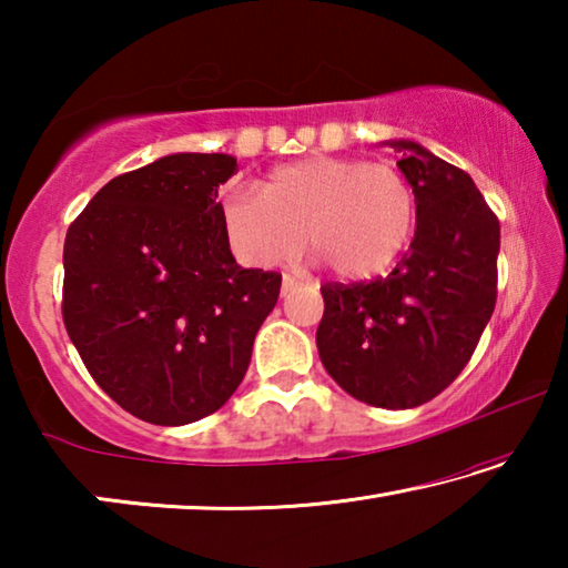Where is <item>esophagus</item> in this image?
<instances>
[{"label": "esophagus", "instance_id": "obj_1", "mask_svg": "<svg viewBox=\"0 0 568 568\" xmlns=\"http://www.w3.org/2000/svg\"><path fill=\"white\" fill-rule=\"evenodd\" d=\"M295 285V275H291V273H285L283 275V295L287 293V291H291V287Z\"/></svg>", "mask_w": 568, "mask_h": 568}]
</instances>
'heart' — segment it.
I'll list each match as a JSON object with an SVG mask.
<instances>
[{
    "instance_id": "obj_1",
    "label": "heart",
    "mask_w": 568,
    "mask_h": 568,
    "mask_svg": "<svg viewBox=\"0 0 568 568\" xmlns=\"http://www.w3.org/2000/svg\"><path fill=\"white\" fill-rule=\"evenodd\" d=\"M240 261L273 267L311 247L343 281H371L396 263L416 230V192L388 160L315 155L237 187L220 205Z\"/></svg>"
}]
</instances>
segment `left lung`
<instances>
[{
    "mask_svg": "<svg viewBox=\"0 0 568 568\" xmlns=\"http://www.w3.org/2000/svg\"><path fill=\"white\" fill-rule=\"evenodd\" d=\"M390 145L416 192V235L386 277L321 287L315 343L353 398L416 408L458 378L491 321L501 227L464 170L418 142Z\"/></svg>",
    "mask_w": 568,
    "mask_h": 568,
    "instance_id": "obj_1",
    "label": "left lung"
}]
</instances>
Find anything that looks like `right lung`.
Segmentation results:
<instances>
[{"mask_svg":"<svg viewBox=\"0 0 568 568\" xmlns=\"http://www.w3.org/2000/svg\"><path fill=\"white\" fill-rule=\"evenodd\" d=\"M220 152H180L110 180L64 237L62 318L94 383L140 420L185 426L233 396L283 275L240 267Z\"/></svg>","mask_w":568,"mask_h":568,"instance_id":"obj_1","label":"right lung"}]
</instances>
